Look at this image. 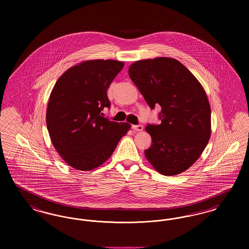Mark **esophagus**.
I'll return each mask as SVG.
<instances>
[{
	"label": "esophagus",
	"mask_w": 249,
	"mask_h": 249,
	"mask_svg": "<svg viewBox=\"0 0 249 249\" xmlns=\"http://www.w3.org/2000/svg\"><path fill=\"white\" fill-rule=\"evenodd\" d=\"M131 128H132V130H136V131H142V129H143V127L140 124L139 125H132Z\"/></svg>",
	"instance_id": "1"
}]
</instances>
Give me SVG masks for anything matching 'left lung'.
Returning a JSON list of instances; mask_svg holds the SVG:
<instances>
[{
    "mask_svg": "<svg viewBox=\"0 0 249 249\" xmlns=\"http://www.w3.org/2000/svg\"><path fill=\"white\" fill-rule=\"evenodd\" d=\"M129 75L151 109L161 107V123L145 127L152 139L145 158L161 175L183 173L199 159L211 135V108L203 88L172 58L138 60Z\"/></svg>",
    "mask_w": 249,
    "mask_h": 249,
    "instance_id": "obj_1",
    "label": "left lung"
}]
</instances>
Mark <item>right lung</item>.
I'll list each match as a JSON object with an SVG mask.
<instances>
[{
  "instance_id": "add662e5",
  "label": "right lung",
  "mask_w": 249,
  "mask_h": 249,
  "mask_svg": "<svg viewBox=\"0 0 249 249\" xmlns=\"http://www.w3.org/2000/svg\"><path fill=\"white\" fill-rule=\"evenodd\" d=\"M124 63L88 60L65 71L48 101L47 126L54 147L74 169L89 171L103 164L116 149L130 124L102 117L110 108L107 89Z\"/></svg>"
}]
</instances>
